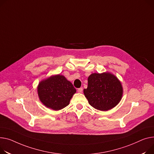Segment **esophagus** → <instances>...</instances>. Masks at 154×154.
<instances>
[{
	"instance_id": "1",
	"label": "esophagus",
	"mask_w": 154,
	"mask_h": 154,
	"mask_svg": "<svg viewBox=\"0 0 154 154\" xmlns=\"http://www.w3.org/2000/svg\"><path fill=\"white\" fill-rule=\"evenodd\" d=\"M82 90H83V88H82V87L79 88H78V90H77L78 92H79V93H82Z\"/></svg>"
}]
</instances>
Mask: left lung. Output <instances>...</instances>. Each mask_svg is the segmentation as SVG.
I'll list each match as a JSON object with an SVG mask.
<instances>
[{
    "label": "left lung",
    "mask_w": 154,
    "mask_h": 154,
    "mask_svg": "<svg viewBox=\"0 0 154 154\" xmlns=\"http://www.w3.org/2000/svg\"><path fill=\"white\" fill-rule=\"evenodd\" d=\"M84 93L89 104L98 110L107 111L116 106L122 95L119 80L109 73L91 74L88 78V87Z\"/></svg>",
    "instance_id": "obj_1"
}]
</instances>
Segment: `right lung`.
<instances>
[{"mask_svg":"<svg viewBox=\"0 0 154 154\" xmlns=\"http://www.w3.org/2000/svg\"><path fill=\"white\" fill-rule=\"evenodd\" d=\"M38 92L41 101L46 106L59 110L69 104L76 89L63 75H57L41 82Z\"/></svg>","mask_w":154,"mask_h":154,"instance_id":"1","label":"right lung"}]
</instances>
